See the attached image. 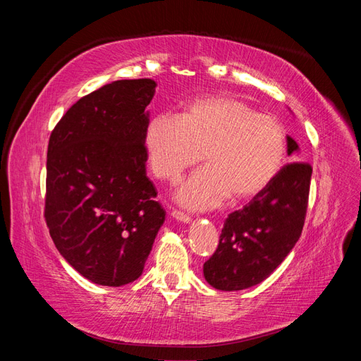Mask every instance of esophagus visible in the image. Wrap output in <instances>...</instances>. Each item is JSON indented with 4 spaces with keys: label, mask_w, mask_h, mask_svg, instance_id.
I'll return each instance as SVG.
<instances>
[{
    "label": "esophagus",
    "mask_w": 361,
    "mask_h": 361,
    "mask_svg": "<svg viewBox=\"0 0 361 361\" xmlns=\"http://www.w3.org/2000/svg\"><path fill=\"white\" fill-rule=\"evenodd\" d=\"M171 216L174 218V220L182 221V223H190V221H191V216H190L188 214H185V212L178 211V209H174V211L171 212Z\"/></svg>",
    "instance_id": "esophagus-1"
}]
</instances>
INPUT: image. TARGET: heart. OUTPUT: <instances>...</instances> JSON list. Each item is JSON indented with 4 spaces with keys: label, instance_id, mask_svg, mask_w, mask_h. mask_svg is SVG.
I'll return each mask as SVG.
<instances>
[{
    "label": "heart",
    "instance_id": "obj_1",
    "mask_svg": "<svg viewBox=\"0 0 361 361\" xmlns=\"http://www.w3.org/2000/svg\"><path fill=\"white\" fill-rule=\"evenodd\" d=\"M145 149L152 173L169 183L202 158L204 167L176 197L191 209H209L227 197L244 202L264 191L283 167L288 135L272 114L257 113L233 96L209 94L185 104L178 118H152Z\"/></svg>",
    "mask_w": 361,
    "mask_h": 361
}]
</instances>
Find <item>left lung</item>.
I'll return each instance as SVG.
<instances>
[{"instance_id": "1", "label": "left lung", "mask_w": 361, "mask_h": 361, "mask_svg": "<svg viewBox=\"0 0 361 361\" xmlns=\"http://www.w3.org/2000/svg\"><path fill=\"white\" fill-rule=\"evenodd\" d=\"M288 137V155L298 152ZM312 167L292 162L241 211L227 216L215 253L204 262L206 281L220 290H243L268 279L301 236Z\"/></svg>"}]
</instances>
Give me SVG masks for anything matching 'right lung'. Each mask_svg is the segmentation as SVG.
Wrapping results in <instances>:
<instances>
[{
    "instance_id": "1",
    "label": "right lung",
    "mask_w": 361,
    "mask_h": 361,
    "mask_svg": "<svg viewBox=\"0 0 361 361\" xmlns=\"http://www.w3.org/2000/svg\"><path fill=\"white\" fill-rule=\"evenodd\" d=\"M157 82L106 84L73 104L48 145L45 220L60 255L101 286L145 269L166 211L146 174V106Z\"/></svg>"
}]
</instances>
